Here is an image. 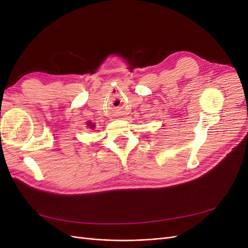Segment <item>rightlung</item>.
Instances as JSON below:
<instances>
[{
  "label": "right lung",
  "instance_id": "add662e5",
  "mask_svg": "<svg viewBox=\"0 0 248 248\" xmlns=\"http://www.w3.org/2000/svg\"><path fill=\"white\" fill-rule=\"evenodd\" d=\"M91 128H94V125H91Z\"/></svg>",
  "mask_w": 248,
  "mask_h": 248
}]
</instances>
